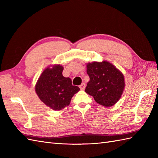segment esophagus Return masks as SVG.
<instances>
[{"label":"esophagus","instance_id":"esophagus-1","mask_svg":"<svg viewBox=\"0 0 158 158\" xmlns=\"http://www.w3.org/2000/svg\"><path fill=\"white\" fill-rule=\"evenodd\" d=\"M85 86H86V85H85V83H82L81 85H79V88H80V89H82V90H83L85 89Z\"/></svg>","mask_w":158,"mask_h":158}]
</instances>
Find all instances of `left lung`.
Returning <instances> with one entry per match:
<instances>
[{
	"label": "left lung",
	"mask_w": 158,
	"mask_h": 158,
	"mask_svg": "<svg viewBox=\"0 0 158 158\" xmlns=\"http://www.w3.org/2000/svg\"><path fill=\"white\" fill-rule=\"evenodd\" d=\"M89 81L85 91L104 106H111L122 96L125 82L123 74L111 64L103 61L87 64Z\"/></svg>",
	"instance_id": "8db88e82"
}]
</instances>
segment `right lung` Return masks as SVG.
<instances>
[{
    "mask_svg": "<svg viewBox=\"0 0 158 158\" xmlns=\"http://www.w3.org/2000/svg\"><path fill=\"white\" fill-rule=\"evenodd\" d=\"M63 69L60 65L46 69L35 87L40 100L56 110L69 105L72 97L80 89L78 86L73 85L70 78L62 75Z\"/></svg>",
    "mask_w": 158,
    "mask_h": 158,
    "instance_id": "1",
    "label": "right lung"
}]
</instances>
